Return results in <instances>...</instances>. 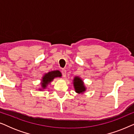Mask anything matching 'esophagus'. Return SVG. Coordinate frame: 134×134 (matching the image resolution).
Masks as SVG:
<instances>
[{"instance_id": "1", "label": "esophagus", "mask_w": 134, "mask_h": 134, "mask_svg": "<svg viewBox=\"0 0 134 134\" xmlns=\"http://www.w3.org/2000/svg\"><path fill=\"white\" fill-rule=\"evenodd\" d=\"M62 76H63V77H65L66 74V71L65 69H62Z\"/></svg>"}]
</instances>
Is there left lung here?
I'll return each mask as SVG.
<instances>
[{
	"mask_svg": "<svg viewBox=\"0 0 134 134\" xmlns=\"http://www.w3.org/2000/svg\"><path fill=\"white\" fill-rule=\"evenodd\" d=\"M73 83H74V87L76 92L78 93H82L85 91L86 88L84 86L83 82L81 79L79 77H75Z\"/></svg>",
	"mask_w": 134,
	"mask_h": 134,
	"instance_id": "1",
	"label": "left lung"
}]
</instances>
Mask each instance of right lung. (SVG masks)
Returning <instances> with one entry per match:
<instances>
[{
  "label": "right lung",
  "mask_w": 134,
  "mask_h": 134,
  "mask_svg": "<svg viewBox=\"0 0 134 134\" xmlns=\"http://www.w3.org/2000/svg\"><path fill=\"white\" fill-rule=\"evenodd\" d=\"M62 74L59 71H54L49 72L47 74H45L44 76H43V79H42L41 82V87L43 89L46 88L47 85L52 82L55 77H61Z\"/></svg>",
  "instance_id": "obj_1"
}]
</instances>
